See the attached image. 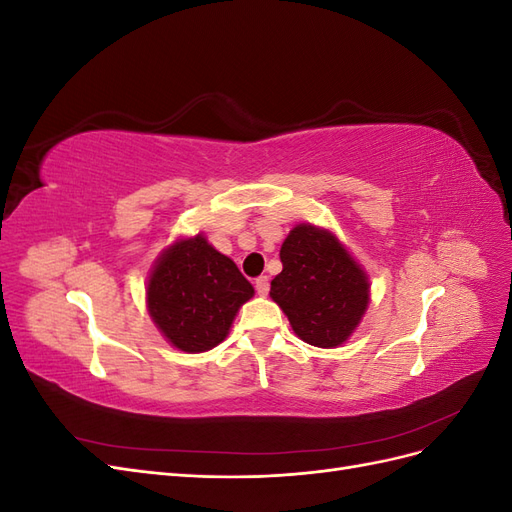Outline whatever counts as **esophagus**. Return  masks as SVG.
Here are the masks:
<instances>
[{
	"label": "esophagus",
	"instance_id": "esophagus-1",
	"mask_svg": "<svg viewBox=\"0 0 512 512\" xmlns=\"http://www.w3.org/2000/svg\"><path fill=\"white\" fill-rule=\"evenodd\" d=\"M254 286H256V292L260 294V297H267V294H269V286H271V284H269V277H267V275H260Z\"/></svg>",
	"mask_w": 512,
	"mask_h": 512
}]
</instances>
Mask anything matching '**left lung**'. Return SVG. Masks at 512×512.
Listing matches in <instances>:
<instances>
[{"label":"left lung","instance_id":"8db88e82","mask_svg":"<svg viewBox=\"0 0 512 512\" xmlns=\"http://www.w3.org/2000/svg\"><path fill=\"white\" fill-rule=\"evenodd\" d=\"M282 273L271 299L284 309L292 331L318 348L344 344L369 303L365 271L329 230L299 224L280 250Z\"/></svg>","mask_w":512,"mask_h":512}]
</instances>
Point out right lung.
Wrapping results in <instances>:
<instances>
[{
  "label": "right lung",
  "mask_w": 512,
  "mask_h": 512,
  "mask_svg": "<svg viewBox=\"0 0 512 512\" xmlns=\"http://www.w3.org/2000/svg\"><path fill=\"white\" fill-rule=\"evenodd\" d=\"M252 294L235 262L196 235L162 254L149 277L147 305L170 344L183 352H205L228 335Z\"/></svg>",
  "instance_id": "1"
}]
</instances>
